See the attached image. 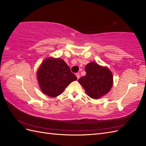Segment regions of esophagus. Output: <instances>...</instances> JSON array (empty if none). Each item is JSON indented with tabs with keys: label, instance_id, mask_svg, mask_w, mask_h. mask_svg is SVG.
Instances as JSON below:
<instances>
[{
	"label": "esophagus",
	"instance_id": "1",
	"mask_svg": "<svg viewBox=\"0 0 146 146\" xmlns=\"http://www.w3.org/2000/svg\"><path fill=\"white\" fill-rule=\"evenodd\" d=\"M76 75V77H77V79H78L79 78H80V74H79V73H77Z\"/></svg>",
	"mask_w": 146,
	"mask_h": 146
}]
</instances>
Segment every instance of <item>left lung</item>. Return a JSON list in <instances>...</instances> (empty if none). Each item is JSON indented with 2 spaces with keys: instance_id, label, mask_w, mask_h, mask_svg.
<instances>
[{
  "instance_id": "left-lung-1",
  "label": "left lung",
  "mask_w": 146,
  "mask_h": 146,
  "mask_svg": "<svg viewBox=\"0 0 146 146\" xmlns=\"http://www.w3.org/2000/svg\"><path fill=\"white\" fill-rule=\"evenodd\" d=\"M85 70L86 74L79 78L78 82L91 98L99 99L111 90L113 76L108 68L91 62L86 65Z\"/></svg>"
}]
</instances>
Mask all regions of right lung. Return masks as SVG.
<instances>
[{"mask_svg": "<svg viewBox=\"0 0 146 146\" xmlns=\"http://www.w3.org/2000/svg\"><path fill=\"white\" fill-rule=\"evenodd\" d=\"M36 74L41 91L50 98L62 94L70 83L77 80L68 65L59 58L47 57L39 66Z\"/></svg>", "mask_w": 146, "mask_h": 146, "instance_id": "add662e5", "label": "right lung"}]
</instances>
